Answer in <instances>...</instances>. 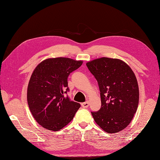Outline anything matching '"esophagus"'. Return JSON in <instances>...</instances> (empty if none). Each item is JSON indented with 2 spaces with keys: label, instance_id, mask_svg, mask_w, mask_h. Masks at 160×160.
Listing matches in <instances>:
<instances>
[{
  "label": "esophagus",
  "instance_id": "1",
  "mask_svg": "<svg viewBox=\"0 0 160 160\" xmlns=\"http://www.w3.org/2000/svg\"><path fill=\"white\" fill-rule=\"evenodd\" d=\"M81 106L83 108H88L89 106V102H85L81 103Z\"/></svg>",
  "mask_w": 160,
  "mask_h": 160
}]
</instances>
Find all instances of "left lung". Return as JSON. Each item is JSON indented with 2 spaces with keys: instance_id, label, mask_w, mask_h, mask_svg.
Instances as JSON below:
<instances>
[{
  "instance_id": "1",
  "label": "left lung",
  "mask_w": 160,
  "mask_h": 160,
  "mask_svg": "<svg viewBox=\"0 0 160 160\" xmlns=\"http://www.w3.org/2000/svg\"><path fill=\"white\" fill-rule=\"evenodd\" d=\"M96 79L100 92L101 108L92 112L103 131L115 133L130 124L139 104V92L135 73L117 58L103 57L86 63Z\"/></svg>"
}]
</instances>
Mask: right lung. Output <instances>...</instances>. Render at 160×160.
I'll return each mask as SVG.
<instances>
[{
  "label": "right lung",
  "mask_w": 160,
  "mask_h": 160,
  "mask_svg": "<svg viewBox=\"0 0 160 160\" xmlns=\"http://www.w3.org/2000/svg\"><path fill=\"white\" fill-rule=\"evenodd\" d=\"M82 63L69 58H48L34 69L27 99L30 112L42 127L58 131L72 120L81 105L65 96L69 91L67 79Z\"/></svg>",
  "instance_id": "add662e5"
}]
</instances>
